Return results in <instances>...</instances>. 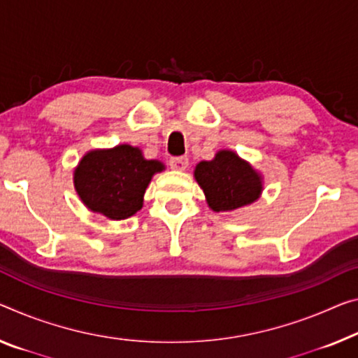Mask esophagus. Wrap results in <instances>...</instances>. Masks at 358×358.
Masks as SVG:
<instances>
[{
	"label": "esophagus",
	"mask_w": 358,
	"mask_h": 358,
	"mask_svg": "<svg viewBox=\"0 0 358 358\" xmlns=\"http://www.w3.org/2000/svg\"><path fill=\"white\" fill-rule=\"evenodd\" d=\"M169 166L173 169H178V171H184V169L189 168V158L187 157H176L169 160Z\"/></svg>",
	"instance_id": "1"
}]
</instances>
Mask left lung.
Listing matches in <instances>:
<instances>
[{"label":"left lung","instance_id":"left-lung-1","mask_svg":"<svg viewBox=\"0 0 358 358\" xmlns=\"http://www.w3.org/2000/svg\"><path fill=\"white\" fill-rule=\"evenodd\" d=\"M195 179L213 211H234L261 196L262 178L232 150H219L211 162H200Z\"/></svg>","mask_w":358,"mask_h":358}]
</instances>
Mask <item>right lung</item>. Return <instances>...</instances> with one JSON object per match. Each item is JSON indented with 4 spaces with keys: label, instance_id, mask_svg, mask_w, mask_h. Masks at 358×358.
<instances>
[{
    "label": "right lung",
    "instance_id": "1",
    "mask_svg": "<svg viewBox=\"0 0 358 358\" xmlns=\"http://www.w3.org/2000/svg\"><path fill=\"white\" fill-rule=\"evenodd\" d=\"M163 169L162 162L145 160L141 148L122 144L87 152L75 168L73 184L91 211L122 221L141 210L152 176Z\"/></svg>",
    "mask_w": 358,
    "mask_h": 358
}]
</instances>
